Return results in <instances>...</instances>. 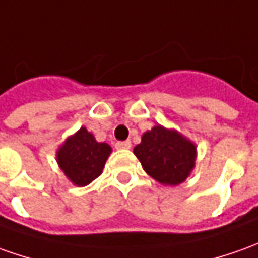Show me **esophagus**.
Wrapping results in <instances>:
<instances>
[{
  "label": "esophagus",
  "mask_w": 258,
  "mask_h": 258,
  "mask_svg": "<svg viewBox=\"0 0 258 258\" xmlns=\"http://www.w3.org/2000/svg\"><path fill=\"white\" fill-rule=\"evenodd\" d=\"M115 148L117 150H130L131 148V141H118V143H115Z\"/></svg>",
  "instance_id": "esophagus-1"
}]
</instances>
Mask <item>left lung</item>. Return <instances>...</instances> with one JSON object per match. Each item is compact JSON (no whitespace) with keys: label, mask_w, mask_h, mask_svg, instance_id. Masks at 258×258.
<instances>
[{"label":"left lung","mask_w":258,"mask_h":258,"mask_svg":"<svg viewBox=\"0 0 258 258\" xmlns=\"http://www.w3.org/2000/svg\"><path fill=\"white\" fill-rule=\"evenodd\" d=\"M134 154L151 178L165 186H176L192 173L198 152L196 144L179 131L157 124L144 133Z\"/></svg>","instance_id":"1"}]
</instances>
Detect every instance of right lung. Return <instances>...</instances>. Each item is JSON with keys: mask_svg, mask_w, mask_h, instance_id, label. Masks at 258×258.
I'll list each match as a JSON object with an SVG mask.
<instances>
[{"mask_svg": "<svg viewBox=\"0 0 258 258\" xmlns=\"http://www.w3.org/2000/svg\"><path fill=\"white\" fill-rule=\"evenodd\" d=\"M107 143H99L86 127L69 136L56 151L57 165L76 186H86L101 175L111 154Z\"/></svg>", "mask_w": 258, "mask_h": 258, "instance_id": "obj_1", "label": "right lung"}]
</instances>
